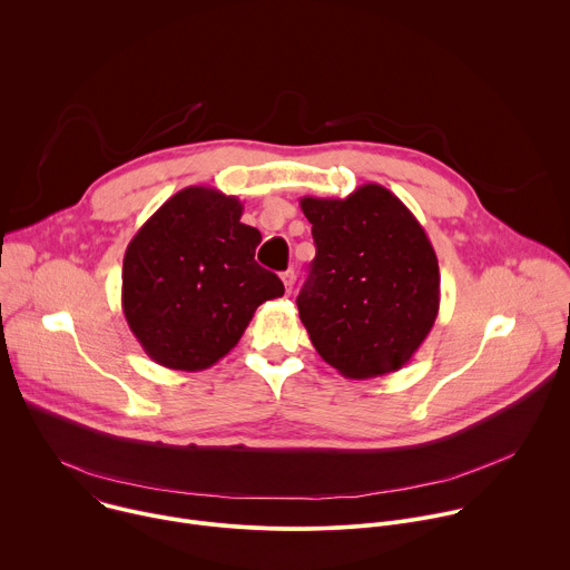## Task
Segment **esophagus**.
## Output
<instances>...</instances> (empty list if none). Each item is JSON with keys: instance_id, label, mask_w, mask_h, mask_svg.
Instances as JSON below:
<instances>
[{"instance_id": "obj_1", "label": "esophagus", "mask_w": 570, "mask_h": 570, "mask_svg": "<svg viewBox=\"0 0 570 570\" xmlns=\"http://www.w3.org/2000/svg\"><path fill=\"white\" fill-rule=\"evenodd\" d=\"M282 282H284V286H286V291L291 293V288H293V282H295V271H284L282 273Z\"/></svg>"}]
</instances>
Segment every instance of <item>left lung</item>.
Masks as SVG:
<instances>
[{"instance_id": "1", "label": "left lung", "mask_w": 570, "mask_h": 570, "mask_svg": "<svg viewBox=\"0 0 570 570\" xmlns=\"http://www.w3.org/2000/svg\"><path fill=\"white\" fill-rule=\"evenodd\" d=\"M299 206L317 253L297 308L315 351L353 381L403 368L441 304L439 259L423 226L377 183Z\"/></svg>"}]
</instances>
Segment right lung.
<instances>
[{
  "label": "right lung",
  "instance_id": "1",
  "mask_svg": "<svg viewBox=\"0 0 570 570\" xmlns=\"http://www.w3.org/2000/svg\"><path fill=\"white\" fill-rule=\"evenodd\" d=\"M244 206L193 185L169 197L134 235L122 259L125 320L160 366L202 371L244 335L282 279L255 262L262 233Z\"/></svg>",
  "mask_w": 570,
  "mask_h": 570
}]
</instances>
